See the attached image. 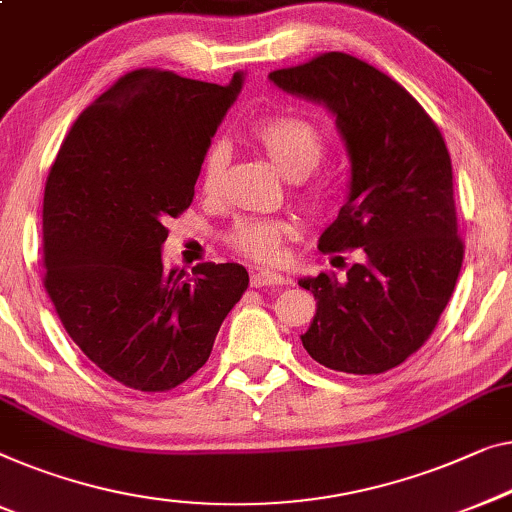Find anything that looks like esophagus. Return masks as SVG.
<instances>
[{"label":"esophagus","mask_w":512,"mask_h":512,"mask_svg":"<svg viewBox=\"0 0 512 512\" xmlns=\"http://www.w3.org/2000/svg\"><path fill=\"white\" fill-rule=\"evenodd\" d=\"M288 277L272 270H254L251 272V286L263 288V286H286Z\"/></svg>","instance_id":"esophagus-1"}]
</instances>
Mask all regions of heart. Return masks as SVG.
<instances>
[{"label":"heart","instance_id":"obj_1","mask_svg":"<svg viewBox=\"0 0 512 512\" xmlns=\"http://www.w3.org/2000/svg\"><path fill=\"white\" fill-rule=\"evenodd\" d=\"M249 136L268 154L277 170L288 180H302L318 166L323 157V133L314 122L300 115H268L251 124ZM228 164V152L221 143H214L205 152L201 180L207 194L219 189L221 177ZM300 203L309 212H321L330 203V182H305L300 189ZM293 224L288 219H240L228 233V244L240 254L254 261L270 263L281 254V242L293 235Z\"/></svg>","mask_w":512,"mask_h":512}]
</instances>
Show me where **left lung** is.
I'll return each mask as SVG.
<instances>
[{
    "mask_svg": "<svg viewBox=\"0 0 512 512\" xmlns=\"http://www.w3.org/2000/svg\"><path fill=\"white\" fill-rule=\"evenodd\" d=\"M270 80L323 103L351 159L348 198L318 249L358 251L360 263L344 279L298 281L316 298L302 346L335 372L383 374L427 342L462 270L446 140L402 85L358 57L323 53Z\"/></svg>",
    "mask_w": 512,
    "mask_h": 512,
    "instance_id": "left-lung-1",
    "label": "left lung"
}]
</instances>
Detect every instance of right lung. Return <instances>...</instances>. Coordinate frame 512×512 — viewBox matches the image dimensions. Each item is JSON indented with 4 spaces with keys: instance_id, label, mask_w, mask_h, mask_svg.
Instances as JSON below:
<instances>
[{
    "instance_id": "add662e5",
    "label": "right lung",
    "mask_w": 512,
    "mask_h": 512,
    "mask_svg": "<svg viewBox=\"0 0 512 512\" xmlns=\"http://www.w3.org/2000/svg\"><path fill=\"white\" fill-rule=\"evenodd\" d=\"M242 73L214 85L138 69L87 106L43 194V286L59 321L101 372L166 392L201 369L249 286L238 263L166 270V221L194 201L214 131Z\"/></svg>"
}]
</instances>
